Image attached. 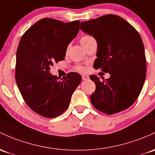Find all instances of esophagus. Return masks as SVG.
<instances>
[{"label":"esophagus","instance_id":"esophagus-1","mask_svg":"<svg viewBox=\"0 0 155 155\" xmlns=\"http://www.w3.org/2000/svg\"><path fill=\"white\" fill-rule=\"evenodd\" d=\"M81 78H82L83 80H87V79H89V76H87V75H82V76H81Z\"/></svg>","mask_w":155,"mask_h":155}]
</instances>
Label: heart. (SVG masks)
Here are the masks:
<instances>
[{
	"instance_id": "1",
	"label": "heart",
	"mask_w": 155,
	"mask_h": 155,
	"mask_svg": "<svg viewBox=\"0 0 155 155\" xmlns=\"http://www.w3.org/2000/svg\"><path fill=\"white\" fill-rule=\"evenodd\" d=\"M93 39L94 38H93V37L90 36V35H84V36H82L80 38V42H81V45H83V47L85 48L87 45V44L89 43L91 40H93ZM67 50H68V48H67ZM76 69L79 71H84V70H85V68H84L81 65H76Z\"/></svg>"
}]
</instances>
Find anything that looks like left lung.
<instances>
[{"label":"left lung","mask_w":155,"mask_h":155,"mask_svg":"<svg viewBox=\"0 0 155 155\" xmlns=\"http://www.w3.org/2000/svg\"><path fill=\"white\" fill-rule=\"evenodd\" d=\"M81 29L98 44L93 68L110 74L103 81L96 75L90 76L96 84L92 104L107 115L129 108L140 95L146 79L147 60L140 35L127 20L112 14L81 22Z\"/></svg>","instance_id":"1"}]
</instances>
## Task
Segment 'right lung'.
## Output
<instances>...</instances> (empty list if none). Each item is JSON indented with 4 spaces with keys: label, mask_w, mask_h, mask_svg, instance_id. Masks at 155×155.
<instances>
[{
    "label": "right lung",
    "mask_w": 155,
    "mask_h": 155,
    "mask_svg": "<svg viewBox=\"0 0 155 155\" xmlns=\"http://www.w3.org/2000/svg\"><path fill=\"white\" fill-rule=\"evenodd\" d=\"M79 20L63 23L42 18L20 40L15 80L26 104L45 118H55L67 110L81 81L78 73H69L62 80L49 73L51 66L64 59L68 45L79 32Z\"/></svg>",
    "instance_id": "1"
}]
</instances>
